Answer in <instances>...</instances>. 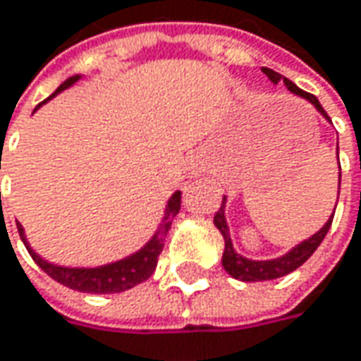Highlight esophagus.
<instances>
[{
	"mask_svg": "<svg viewBox=\"0 0 361 361\" xmlns=\"http://www.w3.org/2000/svg\"><path fill=\"white\" fill-rule=\"evenodd\" d=\"M195 173H197V166H195Z\"/></svg>",
	"mask_w": 361,
	"mask_h": 361,
	"instance_id": "34e87169",
	"label": "esophagus"
}]
</instances>
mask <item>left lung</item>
Segmentation results:
<instances>
[{
    "label": "left lung",
    "mask_w": 361,
    "mask_h": 361,
    "mask_svg": "<svg viewBox=\"0 0 361 361\" xmlns=\"http://www.w3.org/2000/svg\"><path fill=\"white\" fill-rule=\"evenodd\" d=\"M262 71L266 73L269 80L274 81V83H278V81L283 80L286 83V87L292 92V94L300 95V97H304L307 99L312 106L316 107L317 111L324 116V118H328V114H326V109L322 107V104L317 102L316 95L307 94L304 90H300L293 81H290L288 78H283L280 75L278 71H274V69L269 68H262ZM329 119V118H328ZM331 121V119H329ZM226 197H224V202H221V207L218 209V214L214 216V224H216V228L221 231V235H224V242H226V250H224V257H221V266L224 269L230 274L231 278H235V280H242V281H266V280H276V278H283V276H288V274H292L293 269H298V267L302 266L304 262H307V257L314 254L317 250V245L324 242V238H326V233H328L329 226H331V221H334V216L326 221V226L322 228V230L314 233L310 240H305L300 245H295L292 252H288L286 255H281V257H276V259H266V262H255V259H247V257H243L240 255L235 250H233V245H231V238H230V230H228V224H226ZM336 214V212H334Z\"/></svg>",
    "instance_id": "left-lung-1"
}]
</instances>
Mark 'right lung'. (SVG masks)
I'll use <instances>...</instances> for the list:
<instances>
[{
    "label": "right lung",
    "mask_w": 361,
    "mask_h": 361,
    "mask_svg": "<svg viewBox=\"0 0 361 361\" xmlns=\"http://www.w3.org/2000/svg\"><path fill=\"white\" fill-rule=\"evenodd\" d=\"M78 80H80V75H73V78L66 80L59 87H57L56 94L63 92L69 85H73ZM54 95H51V97H54ZM51 97H47V99H51ZM47 99H45V102H47ZM45 102H42V104H45ZM42 104H39V106H42ZM37 107H35V109H37ZM180 207L181 192H176L169 197L168 207H166V216H164L159 228H157V231L154 233V238L145 243L140 252L131 254L130 257H126V259H119V262H114V264H107V266L99 267H63L56 266V264H49V262L42 259V257L30 247L21 224H18V231L21 242L25 243L27 252H30V255L33 257V262L42 267L49 278H54V280L59 281V283L68 286L71 290H78V292L119 293L130 290V288L137 286V283H142V281L147 280V278L156 271L157 257H159L161 250H164L166 235H168L169 228H171V221L178 216Z\"/></svg>",
    "instance_id": "add662e5"
}]
</instances>
